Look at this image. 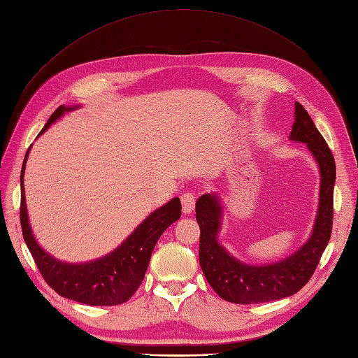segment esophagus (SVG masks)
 <instances>
[{
    "instance_id": "esophagus-1",
    "label": "esophagus",
    "mask_w": 358,
    "mask_h": 358,
    "mask_svg": "<svg viewBox=\"0 0 358 358\" xmlns=\"http://www.w3.org/2000/svg\"><path fill=\"white\" fill-rule=\"evenodd\" d=\"M180 201H182V210L183 213H191L194 210V206H196V194L192 191H185L180 196Z\"/></svg>"
}]
</instances>
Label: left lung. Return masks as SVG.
Returning <instances> with one entry per match:
<instances>
[{"label":"left lung","mask_w":358,"mask_h":358,"mask_svg":"<svg viewBox=\"0 0 358 358\" xmlns=\"http://www.w3.org/2000/svg\"><path fill=\"white\" fill-rule=\"evenodd\" d=\"M289 137L308 145L321 171L317 222L310 239L296 254L268 266L239 263L216 242L221 220L218 200L210 194H203L196 203V218L200 225V266L213 291L227 301L251 305L296 294L309 282L330 241L336 164L326 140L300 103H296V121Z\"/></svg>","instance_id":"1"}]
</instances>
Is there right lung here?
Wrapping results in <instances>:
<instances>
[{
    "mask_svg": "<svg viewBox=\"0 0 358 358\" xmlns=\"http://www.w3.org/2000/svg\"><path fill=\"white\" fill-rule=\"evenodd\" d=\"M69 110H71L70 107L59 106L48 119L40 134L45 133L55 119ZM28 152L29 149L27 150L22 171H20L19 216L25 243L43 279L59 296L85 303V305L115 306L128 301L142 284L150 262V254H152L159 236L164 233L169 225L180 218V200L178 197L173 199L154 213H150L121 246L104 258L85 264L62 263L43 251L32 237L29 229L24 194V170Z\"/></svg>",
    "mask_w": 358,
    "mask_h": 358,
    "instance_id": "obj_1",
    "label": "right lung"
}]
</instances>
